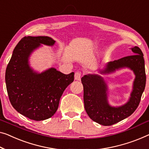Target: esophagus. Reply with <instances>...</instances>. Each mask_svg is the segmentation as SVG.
I'll return each mask as SVG.
<instances>
[{"label": "esophagus", "mask_w": 149, "mask_h": 149, "mask_svg": "<svg viewBox=\"0 0 149 149\" xmlns=\"http://www.w3.org/2000/svg\"><path fill=\"white\" fill-rule=\"evenodd\" d=\"M81 76V73L80 72H76L75 73V80H80Z\"/></svg>", "instance_id": "obj_1"}]
</instances>
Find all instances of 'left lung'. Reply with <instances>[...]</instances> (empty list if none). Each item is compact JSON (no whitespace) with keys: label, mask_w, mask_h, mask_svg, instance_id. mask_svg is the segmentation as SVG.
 I'll return each instance as SVG.
<instances>
[{"label":"left lung","mask_w":149,"mask_h":149,"mask_svg":"<svg viewBox=\"0 0 149 149\" xmlns=\"http://www.w3.org/2000/svg\"><path fill=\"white\" fill-rule=\"evenodd\" d=\"M134 55L110 61L101 74H110L120 68H128L134 72L135 79L132 92L127 103L112 107L108 102L107 85L103 77L96 74L81 77L84 86V108L92 120L103 126H110L125 119L134 112L139 105L146 85V74L143 53L135 46L131 48Z\"/></svg>","instance_id":"left-lung-1"}]
</instances>
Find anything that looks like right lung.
I'll return each instance as SVG.
<instances>
[{
    "mask_svg": "<svg viewBox=\"0 0 149 149\" xmlns=\"http://www.w3.org/2000/svg\"><path fill=\"white\" fill-rule=\"evenodd\" d=\"M55 42L47 36L23 37L6 67V90L13 107L36 121L53 116L64 90L74 80V72L66 75L52 68L38 74L30 68L29 57L33 51L41 44L52 46Z\"/></svg>",
    "mask_w": 149,
    "mask_h": 149,
    "instance_id": "add662e5",
    "label": "right lung"
}]
</instances>
